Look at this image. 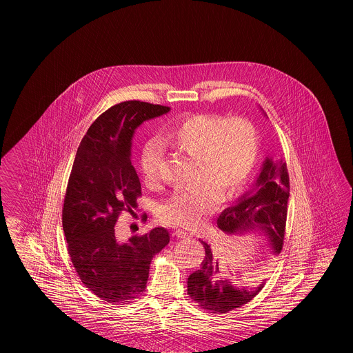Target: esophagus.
<instances>
[{"label": "esophagus", "mask_w": 353, "mask_h": 353, "mask_svg": "<svg viewBox=\"0 0 353 353\" xmlns=\"http://www.w3.org/2000/svg\"><path fill=\"white\" fill-rule=\"evenodd\" d=\"M174 236H177V238H181V239H183V238H189L190 235L188 234L186 232H183V230H180V229H177L174 233Z\"/></svg>", "instance_id": "1"}]
</instances>
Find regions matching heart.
<instances>
[{"instance_id": "heart-1", "label": "heart", "mask_w": 353, "mask_h": 353, "mask_svg": "<svg viewBox=\"0 0 353 353\" xmlns=\"http://www.w3.org/2000/svg\"><path fill=\"white\" fill-rule=\"evenodd\" d=\"M163 142L198 161L199 185L192 190L174 192L158 212L163 224L186 230L202 228L221 198L229 201L243 192L260 154V137L251 121L217 114H192L179 119L165 130ZM161 158L158 141L143 146L139 170L145 182L159 180Z\"/></svg>"}]
</instances>
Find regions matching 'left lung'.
<instances>
[{
	"label": "left lung",
	"mask_w": 353,
	"mask_h": 353,
	"mask_svg": "<svg viewBox=\"0 0 353 353\" xmlns=\"http://www.w3.org/2000/svg\"><path fill=\"white\" fill-rule=\"evenodd\" d=\"M289 196L286 163L267 158L252 189L221 212L217 219V226L225 234L265 235L273 252L278 255L285 238ZM202 245L205 250L203 261L201 268L188 278V295L203 310L226 313L247 304L264 288L265 282L255 288L234 286L228 278L221 276L214 247L203 241Z\"/></svg>",
	"instance_id": "left-lung-1"
}]
</instances>
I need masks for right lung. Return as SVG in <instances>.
<instances>
[{"label": "right lung", "mask_w": 353, "mask_h": 353, "mask_svg": "<svg viewBox=\"0 0 353 353\" xmlns=\"http://www.w3.org/2000/svg\"><path fill=\"white\" fill-rule=\"evenodd\" d=\"M170 110L139 101L110 107L89 127L76 152L62 211L64 235L81 282L108 303L139 298L146 289L152 257L170 242L164 228L125 242L115 234L119 214L133 212L141 195L130 161L134 130Z\"/></svg>", "instance_id": "obj_1"}]
</instances>
